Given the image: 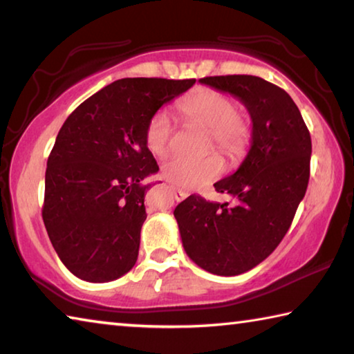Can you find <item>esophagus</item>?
<instances>
[{
  "instance_id": "34e87169",
  "label": "esophagus",
  "mask_w": 354,
  "mask_h": 354,
  "mask_svg": "<svg viewBox=\"0 0 354 354\" xmlns=\"http://www.w3.org/2000/svg\"><path fill=\"white\" fill-rule=\"evenodd\" d=\"M173 189V194H175V198L178 200V201H181V200H184L185 196H187L189 194L187 192H184V190H179V189H176V187H171Z\"/></svg>"
}]
</instances>
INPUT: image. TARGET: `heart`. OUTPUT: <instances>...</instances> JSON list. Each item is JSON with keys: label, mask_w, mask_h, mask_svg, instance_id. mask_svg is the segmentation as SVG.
<instances>
[{"label": "heart", "mask_w": 354, "mask_h": 354, "mask_svg": "<svg viewBox=\"0 0 354 354\" xmlns=\"http://www.w3.org/2000/svg\"><path fill=\"white\" fill-rule=\"evenodd\" d=\"M185 123L209 129V143L217 145L227 159L236 162L247 153L251 140L250 120L237 112L230 95L211 87H198L176 103ZM173 127L165 112H156L145 128V145L154 156L170 149ZM162 176L183 189H198L214 181L223 171V159L212 153L201 159L171 158L162 165Z\"/></svg>", "instance_id": "obj_1"}]
</instances>
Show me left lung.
I'll use <instances>...</instances> for the list:
<instances>
[{"label":"left lung","instance_id":"left-lung-1","mask_svg":"<svg viewBox=\"0 0 354 354\" xmlns=\"http://www.w3.org/2000/svg\"><path fill=\"white\" fill-rule=\"evenodd\" d=\"M201 84L234 95L253 122L251 148L236 173L214 187L234 205L190 195L175 209L185 253L220 277L251 270L270 256L306 194L313 143L290 95L251 75L207 76Z\"/></svg>","mask_w":354,"mask_h":354}]
</instances>
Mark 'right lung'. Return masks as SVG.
<instances>
[{
  "label": "right lung",
  "mask_w": 354,
  "mask_h": 354,
  "mask_svg": "<svg viewBox=\"0 0 354 354\" xmlns=\"http://www.w3.org/2000/svg\"><path fill=\"white\" fill-rule=\"evenodd\" d=\"M196 80L124 77L70 113L45 173L41 217L59 259L88 283L134 267L147 218L143 179L159 170L145 145L148 120Z\"/></svg>",
  "instance_id": "right-lung-1"
}]
</instances>
